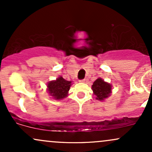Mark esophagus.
<instances>
[{
	"mask_svg": "<svg viewBox=\"0 0 152 152\" xmlns=\"http://www.w3.org/2000/svg\"><path fill=\"white\" fill-rule=\"evenodd\" d=\"M79 82H81V83H84V82H85V79H82V80H80Z\"/></svg>",
	"mask_w": 152,
	"mask_h": 152,
	"instance_id": "esophagus-1",
	"label": "esophagus"
}]
</instances>
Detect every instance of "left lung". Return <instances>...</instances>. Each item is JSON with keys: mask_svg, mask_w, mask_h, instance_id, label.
Masks as SVG:
<instances>
[{"mask_svg": "<svg viewBox=\"0 0 152 152\" xmlns=\"http://www.w3.org/2000/svg\"><path fill=\"white\" fill-rule=\"evenodd\" d=\"M94 95L96 96V100L104 101L111 96L112 92V86L108 82L104 81L102 78H98L91 86Z\"/></svg>", "mask_w": 152, "mask_h": 152, "instance_id": "obj_1", "label": "left lung"}]
</instances>
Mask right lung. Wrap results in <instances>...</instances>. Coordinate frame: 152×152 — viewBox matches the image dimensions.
I'll use <instances>...</instances> for the list:
<instances>
[{"label":"right lung","mask_w":152,"mask_h":152,"mask_svg":"<svg viewBox=\"0 0 152 152\" xmlns=\"http://www.w3.org/2000/svg\"><path fill=\"white\" fill-rule=\"evenodd\" d=\"M72 85V81H66L62 76H59L56 80L48 82L47 91L51 98L55 100L65 99L69 95V91Z\"/></svg>","instance_id":"add662e5"}]
</instances>
